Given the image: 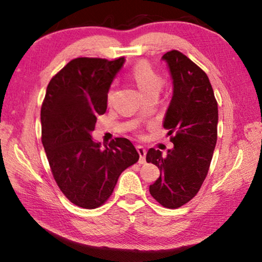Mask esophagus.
I'll return each mask as SVG.
<instances>
[{
  "label": "esophagus",
  "instance_id": "obj_1",
  "mask_svg": "<svg viewBox=\"0 0 262 262\" xmlns=\"http://www.w3.org/2000/svg\"><path fill=\"white\" fill-rule=\"evenodd\" d=\"M137 149V152H139L140 155V164H144L145 163V154H147V151H145V149L142 147V145H139V147L136 148Z\"/></svg>",
  "mask_w": 262,
  "mask_h": 262
}]
</instances>
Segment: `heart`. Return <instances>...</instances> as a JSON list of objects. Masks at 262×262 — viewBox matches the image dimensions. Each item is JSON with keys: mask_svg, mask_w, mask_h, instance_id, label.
Returning <instances> with one entry per match:
<instances>
[{"mask_svg": "<svg viewBox=\"0 0 262 262\" xmlns=\"http://www.w3.org/2000/svg\"><path fill=\"white\" fill-rule=\"evenodd\" d=\"M130 76L133 81L135 82L136 86L139 88L141 94L144 97L149 95L156 94L161 91L163 85V79L159 76L158 73L155 70L148 62L140 61L133 67ZM113 97V89H111L108 92V101L112 99Z\"/></svg>", "mask_w": 262, "mask_h": 262, "instance_id": "b5f03b06", "label": "heart"}]
</instances>
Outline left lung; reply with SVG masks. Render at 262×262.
I'll use <instances>...</instances> for the list:
<instances>
[{"label": "left lung", "instance_id": "1", "mask_svg": "<svg viewBox=\"0 0 262 262\" xmlns=\"http://www.w3.org/2000/svg\"><path fill=\"white\" fill-rule=\"evenodd\" d=\"M172 78L173 92L163 127L173 148L164 155L150 148L147 162L161 174L149 190L162 206L176 209L196 195L206 179L217 141L219 110L209 78L201 68L178 51L162 56Z\"/></svg>", "mask_w": 262, "mask_h": 262}]
</instances>
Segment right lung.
<instances>
[{
	"label": "right lung",
	"instance_id": "1",
	"mask_svg": "<svg viewBox=\"0 0 262 262\" xmlns=\"http://www.w3.org/2000/svg\"><path fill=\"white\" fill-rule=\"evenodd\" d=\"M125 61L72 60L51 79L41 106V141L53 177L66 198L85 209L103 205L122 171L140 157L125 137L103 149L91 136Z\"/></svg>",
	"mask_w": 262,
	"mask_h": 262
}]
</instances>
